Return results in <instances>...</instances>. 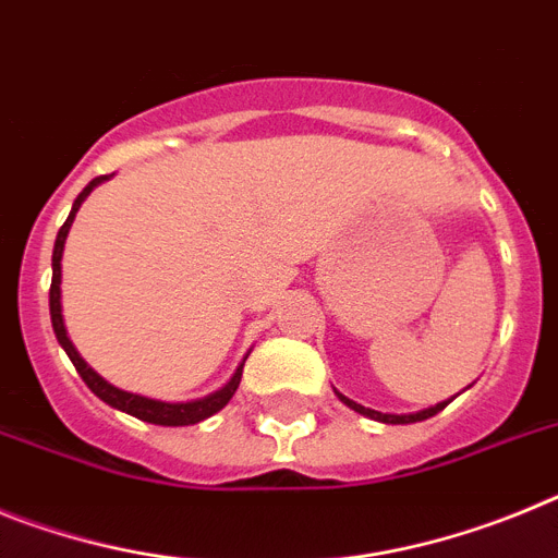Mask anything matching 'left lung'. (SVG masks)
<instances>
[{"label":"left lung","instance_id":"8db88e82","mask_svg":"<svg viewBox=\"0 0 558 558\" xmlns=\"http://www.w3.org/2000/svg\"><path fill=\"white\" fill-rule=\"evenodd\" d=\"M335 397H338L347 408H352L354 413H360V416H368V418H374V422H383V425H413V422H425V418L436 416L438 411H445V408L452 402V399H445V402H436V405L425 408V411H416V413H383V411H374V408L360 405V402L343 397L340 391H335Z\"/></svg>","mask_w":558,"mask_h":558}]
</instances>
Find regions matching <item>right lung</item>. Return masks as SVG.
<instances>
[{
  "instance_id": "obj_1",
  "label": "right lung",
  "mask_w": 558,
  "mask_h": 558,
  "mask_svg": "<svg viewBox=\"0 0 558 558\" xmlns=\"http://www.w3.org/2000/svg\"><path fill=\"white\" fill-rule=\"evenodd\" d=\"M108 179H111V175H97V179H92L86 186H83V192L75 198V204H72V211H69L66 223L61 226V231H58V236H56V248H52V284H49V315H52V329H56L58 343H61L63 352L69 354V360H72V366H75L77 374L83 377V383H86V386L92 388V393H95V397H100L106 405L117 408V411H122V413H131V416L142 418V422H150V425H165V427L198 425V422L209 418L211 413H218L220 408L229 405V399L234 397L236 386H240V377H243V366H245V360H248V354H245L243 363L236 366V372L231 374L229 383H226L223 388H218V391L206 393V397H201V399H190V402H165V399H150V397H142V393L122 391V388L111 386L106 377H100V374H97L95 368L88 366L86 360L81 357V352H77L75 343H72L66 335V324H63V313H61L63 245H66V234H69V229H72V223H75V215H77V209L83 206V201L92 195V190H95V186H100L102 181H108Z\"/></svg>"
}]
</instances>
